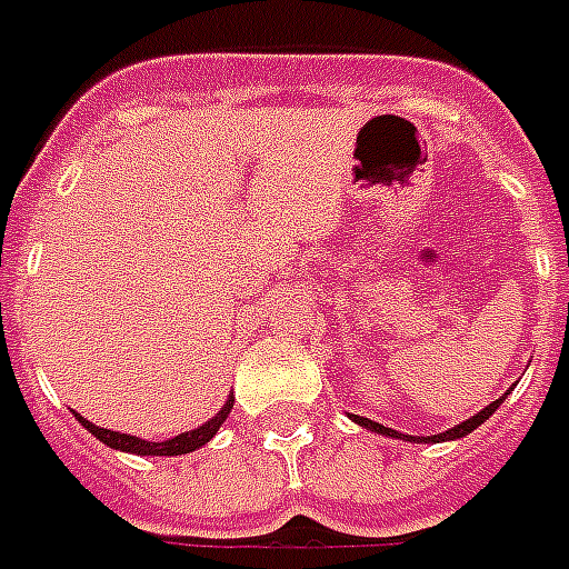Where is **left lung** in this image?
I'll return each instance as SVG.
<instances>
[{
    "label": "left lung",
    "instance_id": "obj_1",
    "mask_svg": "<svg viewBox=\"0 0 569 569\" xmlns=\"http://www.w3.org/2000/svg\"><path fill=\"white\" fill-rule=\"evenodd\" d=\"M506 395H509V391H506ZM502 400H506V397H500V400H493V403H488V406H485V409H482V412H479V415H473V418H468V420H465V423H459V427L447 429V432H441V436L423 438V441H450V438H461V436H468L470 429H477L479 423H482V420H488V415H493V412H497V406H500ZM353 420H357L359 427L371 429V432H380V436H391V438H406V441H409V438H412V436H400V432H397V429L382 427V423H377V420L359 418V415H353Z\"/></svg>",
    "mask_w": 569,
    "mask_h": 569
}]
</instances>
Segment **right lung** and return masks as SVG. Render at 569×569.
Here are the masks:
<instances>
[{
    "label": "right lung",
    "instance_id": "obj_1",
    "mask_svg": "<svg viewBox=\"0 0 569 569\" xmlns=\"http://www.w3.org/2000/svg\"><path fill=\"white\" fill-rule=\"evenodd\" d=\"M230 406H233V400H228V403H224V409H221L216 418L207 420L204 427L192 429V432H183V436L169 438V441H146V438L124 436V432H113V429L96 427V423H90V420L81 418L78 412H76V418L81 420V427H87L92 436L99 438L101 445L113 447V450L137 452V456H180V452H192V450H198V447H204L207 441H210V438L219 432L221 423H224V418H228V412H230Z\"/></svg>",
    "mask_w": 569,
    "mask_h": 569
}]
</instances>
